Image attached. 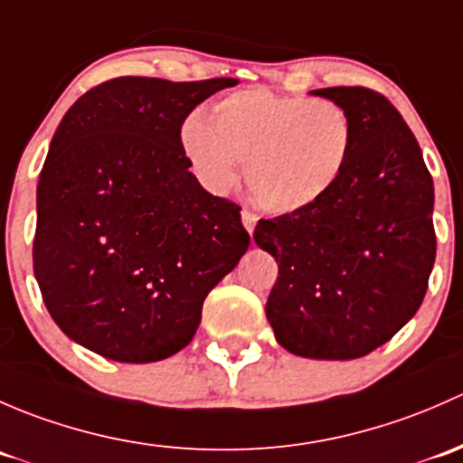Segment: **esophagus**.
I'll return each mask as SVG.
<instances>
[{"label":"esophagus","instance_id":"esophagus-1","mask_svg":"<svg viewBox=\"0 0 463 463\" xmlns=\"http://www.w3.org/2000/svg\"><path fill=\"white\" fill-rule=\"evenodd\" d=\"M242 225H245V230L247 232H254V227H256V222H259V218H256V213H251V212H247V209H245V212H242Z\"/></svg>","mask_w":463,"mask_h":463}]
</instances>
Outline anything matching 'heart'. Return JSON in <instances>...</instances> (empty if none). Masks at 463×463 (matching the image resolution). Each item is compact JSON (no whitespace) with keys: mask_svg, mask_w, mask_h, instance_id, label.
<instances>
[{"mask_svg":"<svg viewBox=\"0 0 463 463\" xmlns=\"http://www.w3.org/2000/svg\"><path fill=\"white\" fill-rule=\"evenodd\" d=\"M354 131L345 109L330 99L245 89L218 99L207 120L192 116L180 145L198 180L222 194L238 162L251 203L269 213H297L318 203L341 178Z\"/></svg>","mask_w":463,"mask_h":463,"instance_id":"heart-1","label":"heart"}]
</instances>
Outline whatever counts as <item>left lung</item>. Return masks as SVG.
Wrapping results in <instances>:
<instances>
[{"label":"left lung","instance_id":"8db88e82","mask_svg":"<svg viewBox=\"0 0 463 463\" xmlns=\"http://www.w3.org/2000/svg\"><path fill=\"white\" fill-rule=\"evenodd\" d=\"M345 109L354 142L312 207L259 221L279 263L267 298L276 341L307 359H359L417 314L437 254L432 175L402 113L365 87L312 90Z\"/></svg>","mask_w":463,"mask_h":463}]
</instances>
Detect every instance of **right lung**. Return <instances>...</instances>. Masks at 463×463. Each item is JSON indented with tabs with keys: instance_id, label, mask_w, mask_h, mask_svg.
<instances>
[{
	"instance_id": "right-lung-1",
	"label": "right lung",
	"mask_w": 463,
	"mask_h": 463,
	"mask_svg": "<svg viewBox=\"0 0 463 463\" xmlns=\"http://www.w3.org/2000/svg\"><path fill=\"white\" fill-rule=\"evenodd\" d=\"M233 78H116L66 111L37 183L33 269L66 336L122 364L189 345L207 294L250 247L241 207L204 192L180 145Z\"/></svg>"
}]
</instances>
